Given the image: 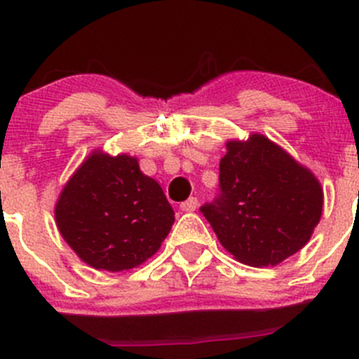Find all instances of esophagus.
<instances>
[{"instance_id": "1", "label": "esophagus", "mask_w": 359, "mask_h": 359, "mask_svg": "<svg viewBox=\"0 0 359 359\" xmlns=\"http://www.w3.org/2000/svg\"><path fill=\"white\" fill-rule=\"evenodd\" d=\"M196 208H198L196 198H189V200L184 201L182 205H180V210H182V212H194Z\"/></svg>"}]
</instances>
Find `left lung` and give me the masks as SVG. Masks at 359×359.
<instances>
[{
    "instance_id": "8db88e82",
    "label": "left lung",
    "mask_w": 359,
    "mask_h": 359,
    "mask_svg": "<svg viewBox=\"0 0 359 359\" xmlns=\"http://www.w3.org/2000/svg\"><path fill=\"white\" fill-rule=\"evenodd\" d=\"M220 194L201 206L220 245L241 264L276 266L313 236L323 212L314 173L260 133L227 140Z\"/></svg>"
}]
</instances>
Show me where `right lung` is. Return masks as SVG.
<instances>
[{"instance_id":"obj_1","label":"right lung","mask_w":359,"mask_h":359,"mask_svg":"<svg viewBox=\"0 0 359 359\" xmlns=\"http://www.w3.org/2000/svg\"><path fill=\"white\" fill-rule=\"evenodd\" d=\"M175 213L161 186L139 168V159L95 149L78 166L55 203L64 241L100 271L133 269L161 247Z\"/></svg>"}]
</instances>
